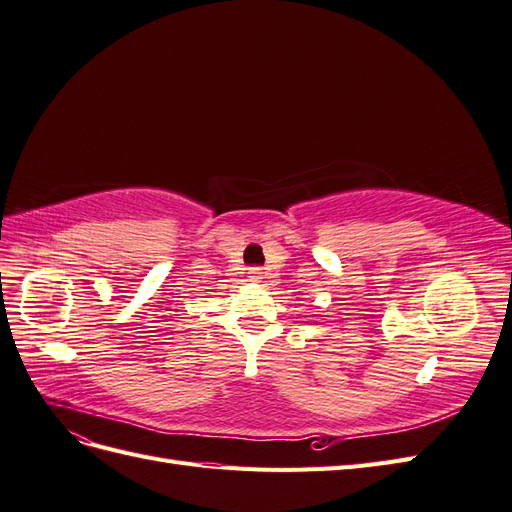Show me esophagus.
<instances>
[{
    "label": "esophagus",
    "mask_w": 512,
    "mask_h": 512,
    "mask_svg": "<svg viewBox=\"0 0 512 512\" xmlns=\"http://www.w3.org/2000/svg\"><path fill=\"white\" fill-rule=\"evenodd\" d=\"M247 277H250L252 282H260L262 280V269L260 267H252L250 271H247Z\"/></svg>",
    "instance_id": "obj_1"
}]
</instances>
